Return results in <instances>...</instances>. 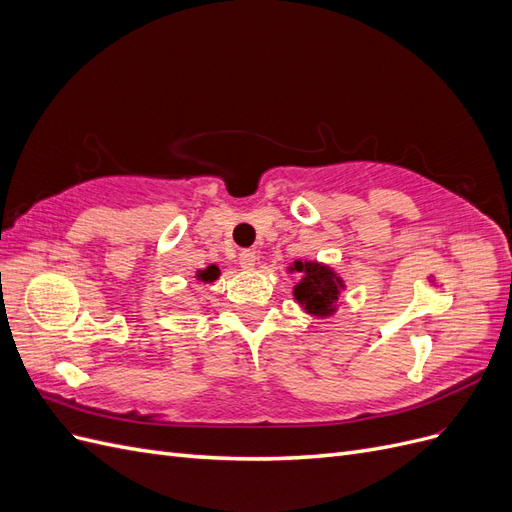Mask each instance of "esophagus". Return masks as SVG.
<instances>
[{
  "mask_svg": "<svg viewBox=\"0 0 512 512\" xmlns=\"http://www.w3.org/2000/svg\"><path fill=\"white\" fill-rule=\"evenodd\" d=\"M256 252L254 250H243L241 254H239V265L243 267V269H254L256 267Z\"/></svg>",
  "mask_w": 512,
  "mask_h": 512,
  "instance_id": "34e87169",
  "label": "esophagus"
}]
</instances>
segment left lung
<instances>
[{"mask_svg": "<svg viewBox=\"0 0 512 512\" xmlns=\"http://www.w3.org/2000/svg\"><path fill=\"white\" fill-rule=\"evenodd\" d=\"M290 271L303 273L301 282L294 286L292 294L307 314L318 318H327L335 314L339 292L346 288L342 277H339L331 267L312 260H294Z\"/></svg>", "mask_w": 512, "mask_h": 512, "instance_id": "8db88e82", "label": "left lung"}]
</instances>
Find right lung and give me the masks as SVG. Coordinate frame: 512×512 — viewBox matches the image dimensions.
<instances>
[{"label": "right lung", "instance_id": "obj_1", "mask_svg": "<svg viewBox=\"0 0 512 512\" xmlns=\"http://www.w3.org/2000/svg\"><path fill=\"white\" fill-rule=\"evenodd\" d=\"M196 277H198L200 282H213V280H218V277H220V269L215 267V265H211V267H207L203 271H198Z\"/></svg>", "mask_w": 512, "mask_h": 512}]
</instances>
